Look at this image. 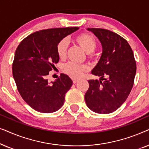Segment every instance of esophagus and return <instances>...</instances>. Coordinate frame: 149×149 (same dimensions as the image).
I'll return each mask as SVG.
<instances>
[{"instance_id":"esophagus-1","label":"esophagus","mask_w":149,"mask_h":149,"mask_svg":"<svg viewBox=\"0 0 149 149\" xmlns=\"http://www.w3.org/2000/svg\"><path fill=\"white\" fill-rule=\"evenodd\" d=\"M78 79H72V81H73V83H76L77 82H78Z\"/></svg>"}]
</instances>
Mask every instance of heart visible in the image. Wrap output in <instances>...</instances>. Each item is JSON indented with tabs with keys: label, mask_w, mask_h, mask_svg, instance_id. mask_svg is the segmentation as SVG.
Here are the masks:
<instances>
[{
	"label": "heart",
	"mask_w": 149,
	"mask_h": 149,
	"mask_svg": "<svg viewBox=\"0 0 149 149\" xmlns=\"http://www.w3.org/2000/svg\"><path fill=\"white\" fill-rule=\"evenodd\" d=\"M75 42L85 51L88 55H91L97 47V41L94 36L91 34L84 32L79 34L74 38ZM68 49V40L63 38L57 44L56 51L60 58H64L66 56ZM88 68L87 65L77 64L74 62H68L63 66V71L73 78H79L83 72Z\"/></svg>",
	"instance_id": "heart-1"
}]
</instances>
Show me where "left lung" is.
<instances>
[{
  "mask_svg": "<svg viewBox=\"0 0 149 149\" xmlns=\"http://www.w3.org/2000/svg\"><path fill=\"white\" fill-rule=\"evenodd\" d=\"M101 42L102 54L92 70L101 80H89L85 100L89 109L100 114L111 113L127 98L136 72L131 47L119 34L102 28H88Z\"/></svg>",
  "mask_w": 149,
  "mask_h": 149,
  "instance_id": "1",
  "label": "left lung"
}]
</instances>
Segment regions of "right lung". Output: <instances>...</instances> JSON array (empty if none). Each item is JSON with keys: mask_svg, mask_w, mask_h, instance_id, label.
Here are the masks:
<instances>
[{"mask_svg": "<svg viewBox=\"0 0 149 149\" xmlns=\"http://www.w3.org/2000/svg\"><path fill=\"white\" fill-rule=\"evenodd\" d=\"M78 27L41 30L22 40L16 49L12 72L20 95L30 107L42 113L56 112L64 104L72 85L68 75L60 74L49 83L47 77L59 62L58 42Z\"/></svg>", "mask_w": 149, "mask_h": 149, "instance_id": "right-lung-1", "label": "right lung"}]
</instances>
